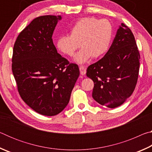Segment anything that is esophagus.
Here are the masks:
<instances>
[{"instance_id": "obj_1", "label": "esophagus", "mask_w": 152, "mask_h": 152, "mask_svg": "<svg viewBox=\"0 0 152 152\" xmlns=\"http://www.w3.org/2000/svg\"><path fill=\"white\" fill-rule=\"evenodd\" d=\"M79 69H80V72L81 75H84V74H86V71L85 67L83 66H80Z\"/></svg>"}]
</instances>
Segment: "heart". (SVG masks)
I'll return each mask as SVG.
<instances>
[{"mask_svg":"<svg viewBox=\"0 0 152 152\" xmlns=\"http://www.w3.org/2000/svg\"><path fill=\"white\" fill-rule=\"evenodd\" d=\"M113 36V27L109 20L84 17L72 27L70 35L58 38L56 46L61 52L71 56L80 43L82 48L74 56V61L84 64L92 56L97 58L103 56L109 50Z\"/></svg>","mask_w":152,"mask_h":152,"instance_id":"heart-1","label":"heart"}]
</instances>
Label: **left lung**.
Instances as JSON below:
<instances>
[{"label": "left lung", "mask_w": 152, "mask_h": 152, "mask_svg": "<svg viewBox=\"0 0 152 152\" xmlns=\"http://www.w3.org/2000/svg\"><path fill=\"white\" fill-rule=\"evenodd\" d=\"M140 60L134 35L121 23L105 56L86 70V76L94 82L95 101L112 109L124 103L137 84Z\"/></svg>", "instance_id": "left-lung-1"}]
</instances>
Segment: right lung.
I'll list each match as a JSON object with an SVG mask.
<instances>
[{"label":"right lung","instance_id":"right-lung-1","mask_svg":"<svg viewBox=\"0 0 152 152\" xmlns=\"http://www.w3.org/2000/svg\"><path fill=\"white\" fill-rule=\"evenodd\" d=\"M60 15L35 18L18 35L12 71L21 99L35 112L54 116L65 109L80 75L77 64L59 54L53 43Z\"/></svg>","mask_w":152,"mask_h":152}]
</instances>
